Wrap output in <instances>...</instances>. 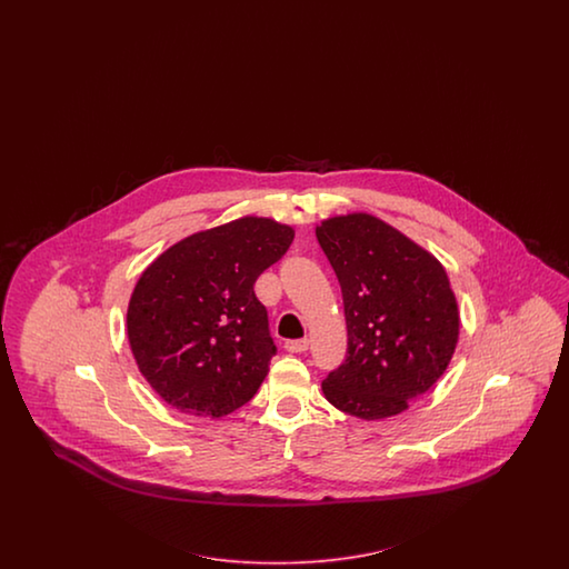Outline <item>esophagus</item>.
Listing matches in <instances>:
<instances>
[{
    "label": "esophagus",
    "instance_id": "obj_1",
    "mask_svg": "<svg viewBox=\"0 0 569 569\" xmlns=\"http://www.w3.org/2000/svg\"><path fill=\"white\" fill-rule=\"evenodd\" d=\"M283 348L288 350V352H305V350H309V340L307 338H300V340H288Z\"/></svg>",
    "mask_w": 569,
    "mask_h": 569
}]
</instances>
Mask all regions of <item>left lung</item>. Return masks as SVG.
<instances>
[{"label":"left lung","instance_id":"obj_1","mask_svg":"<svg viewBox=\"0 0 569 569\" xmlns=\"http://www.w3.org/2000/svg\"><path fill=\"white\" fill-rule=\"evenodd\" d=\"M317 240L342 288L348 348L321 388L367 421L398 415L447 371L459 310L438 260L371 214L333 217Z\"/></svg>","mask_w":569,"mask_h":569}]
</instances>
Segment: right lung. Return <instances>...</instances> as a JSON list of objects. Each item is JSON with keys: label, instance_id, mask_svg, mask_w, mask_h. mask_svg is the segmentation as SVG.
I'll return each mask as SVG.
<instances>
[{"label": "right lung", "instance_id": "add662e5", "mask_svg": "<svg viewBox=\"0 0 569 569\" xmlns=\"http://www.w3.org/2000/svg\"><path fill=\"white\" fill-rule=\"evenodd\" d=\"M292 240L288 224L243 217L174 243L141 273L127 333L162 400L223 417L257 395L277 346L254 283Z\"/></svg>", "mask_w": 569, "mask_h": 569}]
</instances>
